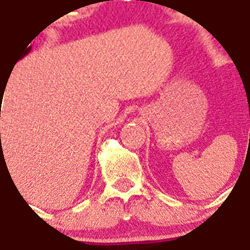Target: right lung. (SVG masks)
Here are the masks:
<instances>
[{
  "label": "right lung",
  "instance_id": "obj_1",
  "mask_svg": "<svg viewBox=\"0 0 250 250\" xmlns=\"http://www.w3.org/2000/svg\"><path fill=\"white\" fill-rule=\"evenodd\" d=\"M30 51H31V48H27V51L24 52V55H23V56H26L27 53H28V52H30ZM23 56H22V57H23ZM22 57H21V59H22ZM1 96H2V94H1Z\"/></svg>",
  "mask_w": 250,
  "mask_h": 250
}]
</instances>
